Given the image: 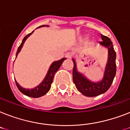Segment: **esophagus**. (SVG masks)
<instances>
[{
    "label": "esophagus",
    "mask_w": 130,
    "mask_h": 130,
    "mask_svg": "<svg viewBox=\"0 0 130 130\" xmlns=\"http://www.w3.org/2000/svg\"><path fill=\"white\" fill-rule=\"evenodd\" d=\"M73 56V53L71 52H67L66 54H65V57L67 58V59H71V58Z\"/></svg>",
    "instance_id": "34e87169"
}]
</instances>
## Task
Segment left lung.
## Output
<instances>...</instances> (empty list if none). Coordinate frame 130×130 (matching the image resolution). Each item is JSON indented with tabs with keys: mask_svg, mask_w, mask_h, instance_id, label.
I'll return each mask as SVG.
<instances>
[{
	"mask_svg": "<svg viewBox=\"0 0 130 130\" xmlns=\"http://www.w3.org/2000/svg\"><path fill=\"white\" fill-rule=\"evenodd\" d=\"M102 41L100 45L108 48V60L105 67L104 75L101 82L94 83L89 81L77 71L76 63L74 59L73 69V81L77 90L87 97H95L106 92L110 87L116 73V53L113 47V43L109 38L101 35Z\"/></svg>",
	"mask_w": 130,
	"mask_h": 130,
	"instance_id": "left-lung-1",
	"label": "left lung"
}]
</instances>
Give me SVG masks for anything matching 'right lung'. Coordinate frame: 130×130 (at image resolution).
Wrapping results in <instances>:
<instances>
[{
	"label": "right lung",
	"instance_id": "add662e5",
	"mask_svg": "<svg viewBox=\"0 0 130 130\" xmlns=\"http://www.w3.org/2000/svg\"><path fill=\"white\" fill-rule=\"evenodd\" d=\"M45 26H47V25H41L40 27H39L38 28L41 27H45ZM34 32V30L32 31V32H30L29 34H28L27 35H26L23 39L22 43L20 45V46L17 49V53H16V57H17L18 53L20 52L21 48L23 47V45L24 44V43L25 42L26 39L27 38L32 34V32ZM65 59H66L65 58H63L59 60V61H54L53 63L51 64V65L49 67V69H48V72L47 73V75L45 77L44 80H43L42 83H40L39 85H38L37 87H35L33 89H24L23 87H21V85L19 84V83L17 82V81L15 80L16 85L17 86L18 89H19V91L21 93H23V94H25V95H27L28 97H30V98H40L41 96L44 95L48 92L49 89L51 88V83H53V77H54V75L57 71H58V69H59V67H61V65L63 63V62L65 61Z\"/></svg>",
	"mask_w": 130,
	"mask_h": 130
}]
</instances>
